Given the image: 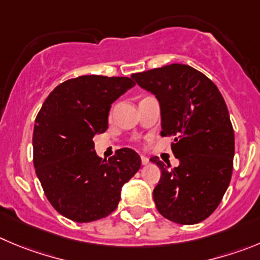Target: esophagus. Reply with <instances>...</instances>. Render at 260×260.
Segmentation results:
<instances>
[{"label":"esophagus","instance_id":"esophagus-1","mask_svg":"<svg viewBox=\"0 0 260 260\" xmlns=\"http://www.w3.org/2000/svg\"><path fill=\"white\" fill-rule=\"evenodd\" d=\"M141 163H142V166H147V164L150 163V159L147 156H145V155H142V156H141Z\"/></svg>","mask_w":260,"mask_h":260}]
</instances>
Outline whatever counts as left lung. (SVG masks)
<instances>
[{
	"instance_id": "1",
	"label": "left lung",
	"mask_w": 260,
	"mask_h": 260,
	"mask_svg": "<svg viewBox=\"0 0 260 260\" xmlns=\"http://www.w3.org/2000/svg\"><path fill=\"white\" fill-rule=\"evenodd\" d=\"M132 78L159 101L161 132L172 137L179 166L171 168L157 156L161 171L154 188L156 209L179 224L207 219L229 188L234 169L235 133L219 89L207 75L188 65L171 64Z\"/></svg>"
}]
</instances>
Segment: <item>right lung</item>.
I'll return each mask as SVG.
<instances>
[{
    "instance_id": "obj_1",
    "label": "right lung",
    "mask_w": 260,
    "mask_h": 260,
    "mask_svg": "<svg viewBox=\"0 0 260 260\" xmlns=\"http://www.w3.org/2000/svg\"><path fill=\"white\" fill-rule=\"evenodd\" d=\"M133 86L128 77L68 79L48 94L36 118V174L51 205L74 222H93L113 213L123 185L141 167L140 155L127 147L103 160L92 141L108 129L111 104Z\"/></svg>"
}]
</instances>
